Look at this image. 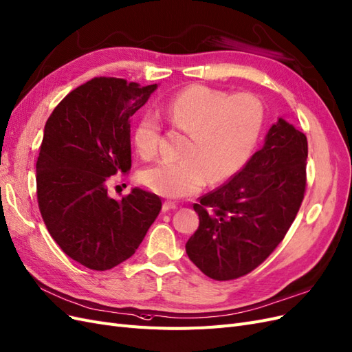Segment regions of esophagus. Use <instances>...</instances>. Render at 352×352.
Listing matches in <instances>:
<instances>
[{
    "mask_svg": "<svg viewBox=\"0 0 352 352\" xmlns=\"http://www.w3.org/2000/svg\"><path fill=\"white\" fill-rule=\"evenodd\" d=\"M175 209H178V206L175 205V203H173V201H165L164 205H162V210L164 212H169V210H175Z\"/></svg>",
    "mask_w": 352,
    "mask_h": 352,
    "instance_id": "obj_1",
    "label": "esophagus"
}]
</instances>
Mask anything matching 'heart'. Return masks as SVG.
I'll list each match as a JSON object with an SVG mask.
<instances>
[{
    "label": "heart",
    "instance_id": "obj_1",
    "mask_svg": "<svg viewBox=\"0 0 352 352\" xmlns=\"http://www.w3.org/2000/svg\"><path fill=\"white\" fill-rule=\"evenodd\" d=\"M164 114L188 134L184 161H162L144 169L146 187L169 199L196 195L210 183L232 177L252 156L263 127V107L250 94L231 95L203 85H191L169 99ZM133 140L144 160L160 149L161 122L143 114L134 126Z\"/></svg>",
    "mask_w": 352,
    "mask_h": 352
}]
</instances>
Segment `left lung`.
<instances>
[{
    "instance_id": "1",
    "label": "left lung",
    "mask_w": 352,
    "mask_h": 352,
    "mask_svg": "<svg viewBox=\"0 0 352 352\" xmlns=\"http://www.w3.org/2000/svg\"><path fill=\"white\" fill-rule=\"evenodd\" d=\"M307 155L305 134L279 118L241 171L192 205L200 223L186 252L203 274L236 279L270 256L300 210Z\"/></svg>"
}]
</instances>
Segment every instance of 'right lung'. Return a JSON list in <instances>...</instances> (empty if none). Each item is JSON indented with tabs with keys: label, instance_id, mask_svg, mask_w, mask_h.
<instances>
[{
	"label": "right lung",
	"instance_id": "obj_1",
	"mask_svg": "<svg viewBox=\"0 0 352 352\" xmlns=\"http://www.w3.org/2000/svg\"><path fill=\"white\" fill-rule=\"evenodd\" d=\"M157 85L95 77L67 95L45 124L36 162L42 219L61 250L108 270L138 250L162 201L139 187L116 200L109 177L131 168L130 117Z\"/></svg>",
	"mask_w": 352,
	"mask_h": 352
}]
</instances>
